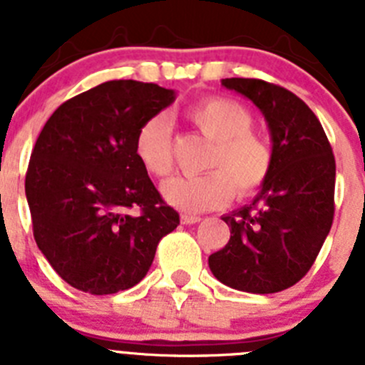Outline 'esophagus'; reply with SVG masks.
<instances>
[{
    "mask_svg": "<svg viewBox=\"0 0 365 365\" xmlns=\"http://www.w3.org/2000/svg\"><path fill=\"white\" fill-rule=\"evenodd\" d=\"M180 221L185 222V225H195V222L201 221L199 215H193V214H182L180 215Z\"/></svg>",
    "mask_w": 365,
    "mask_h": 365,
    "instance_id": "34e87169",
    "label": "esophagus"
}]
</instances>
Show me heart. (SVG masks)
I'll use <instances>...</instances> for the list:
<instances>
[{"label":"heart","instance_id":"b5f03b06","mask_svg":"<svg viewBox=\"0 0 365 365\" xmlns=\"http://www.w3.org/2000/svg\"><path fill=\"white\" fill-rule=\"evenodd\" d=\"M186 117L210 138L214 148L206 159L212 172L205 175H177L163 185L173 206L186 212H206L225 206L234 195L254 193L265 182L272 168V148L252 130V117L243 106L228 98H206L188 108ZM135 155L151 175L172 172V124L166 115H153L135 135Z\"/></svg>","mask_w":365,"mask_h":365}]
</instances>
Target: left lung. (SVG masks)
<instances>
[{
  "instance_id": "left-lung-1",
  "label": "left lung",
  "mask_w": 365,
  "mask_h": 365,
  "mask_svg": "<svg viewBox=\"0 0 365 365\" xmlns=\"http://www.w3.org/2000/svg\"><path fill=\"white\" fill-rule=\"evenodd\" d=\"M221 83L263 113L274 159L254 201L222 215L230 241L208 257V265L232 289L272 294L309 272L331 230L334 155L320 120L294 93L256 78Z\"/></svg>"
}]
</instances>
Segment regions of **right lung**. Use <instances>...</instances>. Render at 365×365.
<instances>
[{
	"instance_id": "right-lung-1",
	"label": "right lung",
	"mask_w": 365,
	"mask_h": 365,
	"mask_svg": "<svg viewBox=\"0 0 365 365\" xmlns=\"http://www.w3.org/2000/svg\"><path fill=\"white\" fill-rule=\"evenodd\" d=\"M175 96L157 83L111 80L63 102L45 122L25 195L38 248L74 289L96 296L131 289L179 225L135 155L140 124Z\"/></svg>"
}]
</instances>
